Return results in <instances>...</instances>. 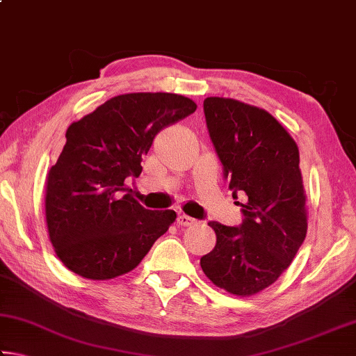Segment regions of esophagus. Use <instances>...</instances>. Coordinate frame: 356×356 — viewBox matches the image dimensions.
Wrapping results in <instances>:
<instances>
[{
    "instance_id": "obj_1",
    "label": "esophagus",
    "mask_w": 356,
    "mask_h": 356,
    "mask_svg": "<svg viewBox=\"0 0 356 356\" xmlns=\"http://www.w3.org/2000/svg\"><path fill=\"white\" fill-rule=\"evenodd\" d=\"M195 221L196 220L191 218V216H188V215H179L177 216V225L179 226H191Z\"/></svg>"
}]
</instances>
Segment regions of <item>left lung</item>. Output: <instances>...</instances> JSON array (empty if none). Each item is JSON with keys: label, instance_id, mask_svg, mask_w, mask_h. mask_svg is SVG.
<instances>
[{"label": "left lung", "instance_id": "1", "mask_svg": "<svg viewBox=\"0 0 356 356\" xmlns=\"http://www.w3.org/2000/svg\"><path fill=\"white\" fill-rule=\"evenodd\" d=\"M210 140L243 221H209L216 245L201 268L216 287L248 297L272 286L291 265L308 231L298 147L262 108L222 97L204 100Z\"/></svg>", "mask_w": 356, "mask_h": 356}]
</instances>
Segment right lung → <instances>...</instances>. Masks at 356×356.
Here are the masks:
<instances>
[{
	"instance_id": "1",
	"label": "right lung",
	"mask_w": 356,
	"mask_h": 356,
	"mask_svg": "<svg viewBox=\"0 0 356 356\" xmlns=\"http://www.w3.org/2000/svg\"><path fill=\"white\" fill-rule=\"evenodd\" d=\"M196 111L170 92L122 94L70 124L45 186L48 236L70 272L88 280L129 273L163 236L174 210H149L125 191L161 129Z\"/></svg>"
}]
</instances>
